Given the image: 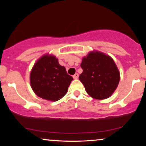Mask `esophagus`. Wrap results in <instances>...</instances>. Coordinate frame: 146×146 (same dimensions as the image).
<instances>
[{"instance_id": "1", "label": "esophagus", "mask_w": 146, "mask_h": 146, "mask_svg": "<svg viewBox=\"0 0 146 146\" xmlns=\"http://www.w3.org/2000/svg\"><path fill=\"white\" fill-rule=\"evenodd\" d=\"M78 76H79L78 74L76 73L73 76V78H74V79H78Z\"/></svg>"}]
</instances>
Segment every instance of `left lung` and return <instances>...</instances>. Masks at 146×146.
<instances>
[{
	"instance_id": "obj_1",
	"label": "left lung",
	"mask_w": 146,
	"mask_h": 146,
	"mask_svg": "<svg viewBox=\"0 0 146 146\" xmlns=\"http://www.w3.org/2000/svg\"><path fill=\"white\" fill-rule=\"evenodd\" d=\"M79 79L86 92L97 100L110 96L119 82V73L113 59L104 54L90 52L82 59Z\"/></svg>"
}]
</instances>
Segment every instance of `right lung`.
<instances>
[{
	"label": "right lung",
	"mask_w": 146,
	"mask_h": 146,
	"mask_svg": "<svg viewBox=\"0 0 146 146\" xmlns=\"http://www.w3.org/2000/svg\"><path fill=\"white\" fill-rule=\"evenodd\" d=\"M31 84L38 96L50 101L61 99L67 92L73 78L53 56L44 55L38 60L31 73Z\"/></svg>",
	"instance_id": "right-lung-1"
}]
</instances>
